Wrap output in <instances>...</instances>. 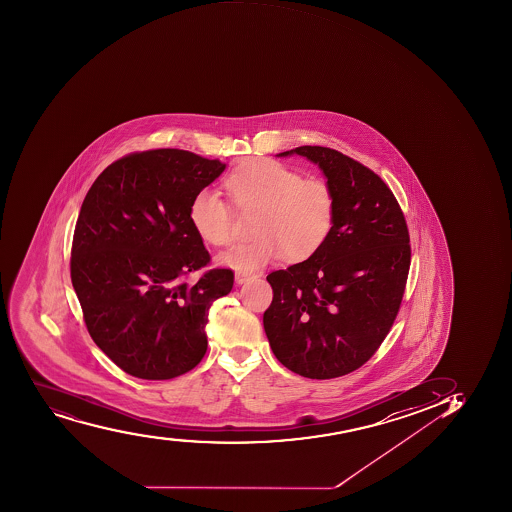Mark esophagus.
Instances as JSON below:
<instances>
[{
  "label": "esophagus",
  "instance_id": "1",
  "mask_svg": "<svg viewBox=\"0 0 512 512\" xmlns=\"http://www.w3.org/2000/svg\"><path fill=\"white\" fill-rule=\"evenodd\" d=\"M255 275L247 274V272H235V282L237 284H243V282H247V280L253 279Z\"/></svg>",
  "mask_w": 512,
  "mask_h": 512
}]
</instances>
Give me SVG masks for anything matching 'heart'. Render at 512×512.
Wrapping results in <instances>:
<instances>
[{
	"label": "heart",
	"instance_id": "b5f03b06",
	"mask_svg": "<svg viewBox=\"0 0 512 512\" xmlns=\"http://www.w3.org/2000/svg\"><path fill=\"white\" fill-rule=\"evenodd\" d=\"M225 188L238 212H257V237L218 255V264L252 272L284 255L289 262L309 259L327 242L335 220V195L324 180H304L300 173L255 160L235 168ZM190 222L203 242L222 247L235 237L233 212L220 193L203 188L190 203Z\"/></svg>",
	"mask_w": 512,
	"mask_h": 512
}]
</instances>
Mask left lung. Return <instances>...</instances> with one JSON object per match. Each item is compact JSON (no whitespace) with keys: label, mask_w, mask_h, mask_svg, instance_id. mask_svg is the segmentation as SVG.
I'll use <instances>...</instances> for the list:
<instances>
[{"label":"left lung","mask_w":512,"mask_h":512,"mask_svg":"<svg viewBox=\"0 0 512 512\" xmlns=\"http://www.w3.org/2000/svg\"><path fill=\"white\" fill-rule=\"evenodd\" d=\"M335 195L327 242L312 257L267 277L274 300L264 329L280 364L309 379L350 374L394 324L409 275V230L379 175L327 147H297Z\"/></svg>","instance_id":"8db88e82"}]
</instances>
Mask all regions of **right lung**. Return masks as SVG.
<instances>
[{"label": "right lung", "mask_w": 512, "mask_h": 512, "mask_svg": "<svg viewBox=\"0 0 512 512\" xmlns=\"http://www.w3.org/2000/svg\"><path fill=\"white\" fill-rule=\"evenodd\" d=\"M225 163L187 150L132 153L88 190L71 247V284L95 344L127 374L167 380L207 352L208 310L233 287L230 269H205L210 253L190 203Z\"/></svg>", "instance_id": "add662e5"}]
</instances>
